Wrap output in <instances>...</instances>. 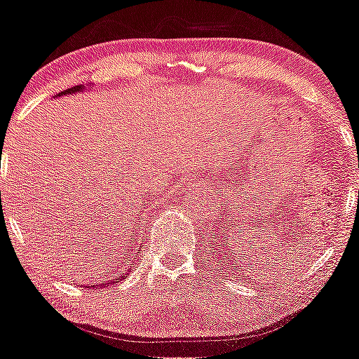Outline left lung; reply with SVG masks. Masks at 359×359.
I'll use <instances>...</instances> for the list:
<instances>
[{"mask_svg": "<svg viewBox=\"0 0 359 359\" xmlns=\"http://www.w3.org/2000/svg\"><path fill=\"white\" fill-rule=\"evenodd\" d=\"M217 255H219V253H217Z\"/></svg>", "mask_w": 359, "mask_h": 359, "instance_id": "obj_1", "label": "left lung"}]
</instances>
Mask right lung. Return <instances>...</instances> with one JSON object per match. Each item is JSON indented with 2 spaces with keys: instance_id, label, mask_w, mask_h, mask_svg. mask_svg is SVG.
<instances>
[{
  "instance_id": "obj_1",
  "label": "right lung",
  "mask_w": 359,
  "mask_h": 359,
  "mask_svg": "<svg viewBox=\"0 0 359 359\" xmlns=\"http://www.w3.org/2000/svg\"><path fill=\"white\" fill-rule=\"evenodd\" d=\"M90 88H92V86H90ZM83 90H86V86L85 85H78V86H72V88H67V90H64V92H60L59 95H55V97H62V95H72V93H79V92H83ZM126 266H128V264H126ZM133 266V262L130 264V267ZM126 274L128 273H125V271H121L118 267V269L116 271H111V278L109 280H106V281H102V283H100V287H111V285H116L118 283L119 280H121V278H126ZM93 287H95V285H93ZM86 288H92V287H86Z\"/></svg>"
}]
</instances>
